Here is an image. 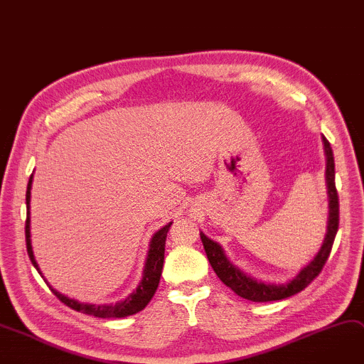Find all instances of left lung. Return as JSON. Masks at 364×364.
Returning <instances> with one entry per match:
<instances>
[{
	"label": "left lung",
	"instance_id": "obj_1",
	"mask_svg": "<svg viewBox=\"0 0 364 364\" xmlns=\"http://www.w3.org/2000/svg\"><path fill=\"white\" fill-rule=\"evenodd\" d=\"M325 144V154H326V184H328V195H329V220H328V231L323 240V245L314 259L300 271V274L287 284L274 285V284H263L257 282L256 279L247 277L246 274L237 269L232 266L220 245L208 238L203 232H200L202 243L208 256V260L213 268L215 274L218 275L227 287H230L232 291L250 301L263 303V301H275L282 300L287 297H291L303 289L316 278L329 257L332 250L333 240L338 231V224H340V202H338V191L335 187V162H333V152L331 148V143L323 136Z\"/></svg>",
	"mask_w": 364,
	"mask_h": 364
}]
</instances>
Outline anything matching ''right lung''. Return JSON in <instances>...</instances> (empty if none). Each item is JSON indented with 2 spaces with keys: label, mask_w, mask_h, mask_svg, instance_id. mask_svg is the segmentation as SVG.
Masks as SVG:
<instances>
[{
  "label": "right lung",
  "mask_w": 364,
  "mask_h": 364,
  "mask_svg": "<svg viewBox=\"0 0 364 364\" xmlns=\"http://www.w3.org/2000/svg\"><path fill=\"white\" fill-rule=\"evenodd\" d=\"M32 178L33 174L29 178L28 183V190H26V208H28V215H26V224H24V234H26V247H28V255L32 260V264L36 268V271L41 274L39 266L33 257V252H32V245H31V188H32ZM173 225V223H168L165 227H162L158 232H155V235L152 237L151 241V249L148 253V260H146V266H144L143 271V279L139 284V287L136 288V291L132 293L126 300L118 301L115 304H87V303H79L73 299H68L63 294H60L58 291L53 287L51 291L57 296V299L60 301H63L65 306H68L73 310L82 311L85 314H92V316L96 318H126L130 316V314H134L140 310H143L144 307L148 306V303L151 301V299L154 297L159 279H161V274H162V266H164V255H165V241H166V232L169 230V227Z\"/></svg>",
  "instance_id": "obj_1"
}]
</instances>
